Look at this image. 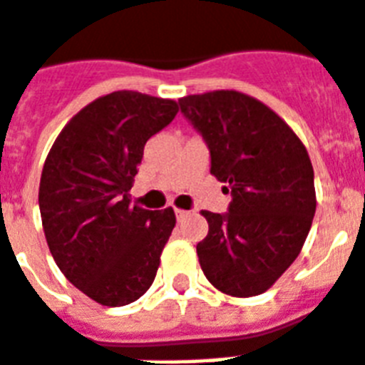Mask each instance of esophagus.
<instances>
[{
	"label": "esophagus",
	"instance_id": "obj_1",
	"mask_svg": "<svg viewBox=\"0 0 365 365\" xmlns=\"http://www.w3.org/2000/svg\"><path fill=\"white\" fill-rule=\"evenodd\" d=\"M189 216L187 210H180V208H176V218L178 220H185Z\"/></svg>",
	"mask_w": 365,
	"mask_h": 365
}]
</instances>
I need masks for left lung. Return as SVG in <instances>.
<instances>
[{
  "instance_id": "8db88e82",
  "label": "left lung",
  "mask_w": 365,
  "mask_h": 365,
  "mask_svg": "<svg viewBox=\"0 0 365 365\" xmlns=\"http://www.w3.org/2000/svg\"><path fill=\"white\" fill-rule=\"evenodd\" d=\"M182 115L210 151L227 212L202 210L208 235L197 245L207 279L222 293L268 291L299 257L316 212L314 168L297 133L255 97L233 90L180 99Z\"/></svg>"
}]
</instances>
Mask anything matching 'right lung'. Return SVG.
<instances>
[{"instance_id":"obj_1","label":"right lung","mask_w":365,"mask_h":365,"mask_svg":"<svg viewBox=\"0 0 365 365\" xmlns=\"http://www.w3.org/2000/svg\"><path fill=\"white\" fill-rule=\"evenodd\" d=\"M176 101L113 91L83 107L47 155L40 214L68 282L103 306L138 300L155 282L176 214L130 205L143 147L174 120Z\"/></svg>"}]
</instances>
